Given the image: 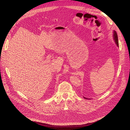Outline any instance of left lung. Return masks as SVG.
<instances>
[{"label":"left lung","instance_id":"1","mask_svg":"<svg viewBox=\"0 0 130 130\" xmlns=\"http://www.w3.org/2000/svg\"><path fill=\"white\" fill-rule=\"evenodd\" d=\"M113 39H114V41H115L116 44L117 45V46L118 47H119L118 35H117V34L116 32L115 31H114H114H113ZM84 97V99H88V98H85V97Z\"/></svg>","mask_w":130,"mask_h":130}]
</instances>
